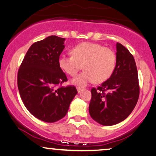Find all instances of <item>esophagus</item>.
Wrapping results in <instances>:
<instances>
[{
    "instance_id": "1",
    "label": "esophagus",
    "mask_w": 156,
    "mask_h": 156,
    "mask_svg": "<svg viewBox=\"0 0 156 156\" xmlns=\"http://www.w3.org/2000/svg\"><path fill=\"white\" fill-rule=\"evenodd\" d=\"M83 89H84V88H83V87H79V86H78V87H77V90H78V93H80V92H81V91H82Z\"/></svg>"
}]
</instances>
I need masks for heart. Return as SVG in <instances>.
<instances>
[{
	"mask_svg": "<svg viewBox=\"0 0 156 156\" xmlns=\"http://www.w3.org/2000/svg\"><path fill=\"white\" fill-rule=\"evenodd\" d=\"M72 55L59 56V67L71 76H75L80 70L85 71L73 79L77 85H85L95 80L100 83L112 75L117 64V56L110 48L98 43L83 42L74 47Z\"/></svg>",
	"mask_w": 156,
	"mask_h": 156,
	"instance_id": "b5f03b06",
	"label": "heart"
}]
</instances>
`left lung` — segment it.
Segmentation results:
<instances>
[{
  "mask_svg": "<svg viewBox=\"0 0 156 156\" xmlns=\"http://www.w3.org/2000/svg\"><path fill=\"white\" fill-rule=\"evenodd\" d=\"M139 91L134 58L126 47L117 43V64L112 75L97 88L91 89L90 115L104 126L117 124L134 109Z\"/></svg>",
  "mask_w": 156,
  "mask_h": 156,
  "instance_id": "left-lung-1",
  "label": "left lung"
}]
</instances>
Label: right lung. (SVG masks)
I'll use <instances>...</instances> for the list:
<instances>
[{
	"instance_id": "obj_1",
	"label": "right lung",
	"mask_w": 156,
	"mask_h": 156,
	"mask_svg": "<svg viewBox=\"0 0 156 156\" xmlns=\"http://www.w3.org/2000/svg\"><path fill=\"white\" fill-rule=\"evenodd\" d=\"M65 39L49 36L34 42L24 57L17 73V86L27 110L37 119L55 122L65 117L78 91L68 80L58 60Z\"/></svg>"
}]
</instances>
